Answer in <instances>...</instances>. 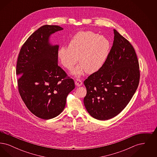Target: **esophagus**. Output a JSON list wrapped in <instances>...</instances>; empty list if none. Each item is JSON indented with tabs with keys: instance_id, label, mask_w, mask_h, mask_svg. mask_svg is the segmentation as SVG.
Listing matches in <instances>:
<instances>
[{
	"instance_id": "obj_1",
	"label": "esophagus",
	"mask_w": 157,
	"mask_h": 157,
	"mask_svg": "<svg viewBox=\"0 0 157 157\" xmlns=\"http://www.w3.org/2000/svg\"><path fill=\"white\" fill-rule=\"evenodd\" d=\"M75 85L77 86H80L82 85V81L80 79H77L76 81H75Z\"/></svg>"
}]
</instances>
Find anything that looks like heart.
I'll list each match as a JSON object with an SVG mask.
<instances>
[{"mask_svg":"<svg viewBox=\"0 0 157 157\" xmlns=\"http://www.w3.org/2000/svg\"><path fill=\"white\" fill-rule=\"evenodd\" d=\"M111 48V43L108 37L91 31H82L72 37L69 46L60 48L58 56L63 66L69 70L75 66L79 58L80 65L72 73L79 76L85 71L93 74L102 67Z\"/></svg>","mask_w":157,"mask_h":157,"instance_id":"obj_1","label":"heart"}]
</instances>
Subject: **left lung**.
Instances as JSON below:
<instances>
[{"label":"left lung","mask_w":157,"mask_h":157,"mask_svg":"<svg viewBox=\"0 0 157 157\" xmlns=\"http://www.w3.org/2000/svg\"><path fill=\"white\" fill-rule=\"evenodd\" d=\"M114 40L104 66L84 81L88 112L98 120L118 115L134 95L140 82V67L134 48L113 29Z\"/></svg>","instance_id":"obj_1"}]
</instances>
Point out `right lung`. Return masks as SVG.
<instances>
[{"instance_id":"right-lung-1","label":"right lung","mask_w":157,"mask_h":157,"mask_svg":"<svg viewBox=\"0 0 157 157\" xmlns=\"http://www.w3.org/2000/svg\"><path fill=\"white\" fill-rule=\"evenodd\" d=\"M62 30L56 25L39 28L23 45L17 61L19 94L30 112L43 120L59 115L75 88L74 80L58 66L59 45L49 42L51 35Z\"/></svg>"}]
</instances>
